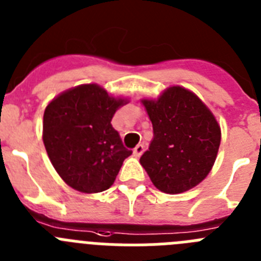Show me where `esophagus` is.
Returning <instances> with one entry per match:
<instances>
[{
	"instance_id": "esophagus-1",
	"label": "esophagus",
	"mask_w": 261,
	"mask_h": 261,
	"mask_svg": "<svg viewBox=\"0 0 261 261\" xmlns=\"http://www.w3.org/2000/svg\"><path fill=\"white\" fill-rule=\"evenodd\" d=\"M144 151H145V146H144V145L138 144L137 146L135 147V150H133V155H135V156H141Z\"/></svg>"
}]
</instances>
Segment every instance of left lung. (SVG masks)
<instances>
[{
	"instance_id": "left-lung-1",
	"label": "left lung",
	"mask_w": 261,
	"mask_h": 261,
	"mask_svg": "<svg viewBox=\"0 0 261 261\" xmlns=\"http://www.w3.org/2000/svg\"><path fill=\"white\" fill-rule=\"evenodd\" d=\"M154 138L140 163L165 193L191 190L208 176L221 144V126L199 96L170 86L156 99H141Z\"/></svg>"
}]
</instances>
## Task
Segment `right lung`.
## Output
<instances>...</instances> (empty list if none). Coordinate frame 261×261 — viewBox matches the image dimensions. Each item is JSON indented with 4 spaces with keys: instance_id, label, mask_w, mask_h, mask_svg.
<instances>
[{
    "instance_id": "add662e5",
    "label": "right lung",
    "mask_w": 261,
    "mask_h": 261,
    "mask_svg": "<svg viewBox=\"0 0 261 261\" xmlns=\"http://www.w3.org/2000/svg\"><path fill=\"white\" fill-rule=\"evenodd\" d=\"M128 98L114 96L96 84L71 87L53 98L43 117V142L57 174L73 190H108L132 151L111 120Z\"/></svg>"
}]
</instances>
